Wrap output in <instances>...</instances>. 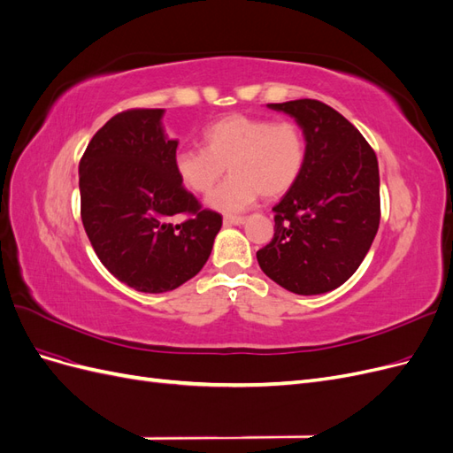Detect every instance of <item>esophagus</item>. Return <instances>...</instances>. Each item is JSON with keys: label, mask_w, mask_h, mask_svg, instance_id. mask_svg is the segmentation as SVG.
<instances>
[{"label": "esophagus", "mask_w": 453, "mask_h": 453, "mask_svg": "<svg viewBox=\"0 0 453 453\" xmlns=\"http://www.w3.org/2000/svg\"><path fill=\"white\" fill-rule=\"evenodd\" d=\"M223 223L226 226H232V225H243L245 223V217H238V215H226L223 219Z\"/></svg>", "instance_id": "obj_1"}]
</instances>
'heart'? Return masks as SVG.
<instances>
[{
	"instance_id": "b5f03b06",
	"label": "heart",
	"mask_w": 453,
	"mask_h": 453,
	"mask_svg": "<svg viewBox=\"0 0 453 453\" xmlns=\"http://www.w3.org/2000/svg\"><path fill=\"white\" fill-rule=\"evenodd\" d=\"M203 149H181L173 157L180 183L195 195L210 193L226 166L232 173L208 196L221 213H240L263 195L280 198L303 173L306 138L296 122L232 113L202 134Z\"/></svg>"
}]
</instances>
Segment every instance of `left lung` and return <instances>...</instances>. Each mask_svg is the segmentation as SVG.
<instances>
[{
  "instance_id": "left-lung-1",
  "label": "left lung",
  "mask_w": 453,
  "mask_h": 453,
  "mask_svg": "<svg viewBox=\"0 0 453 453\" xmlns=\"http://www.w3.org/2000/svg\"><path fill=\"white\" fill-rule=\"evenodd\" d=\"M296 120L306 162L296 183L273 205V238L257 251L270 280L295 295H321L346 283L380 226L376 153L361 132L318 100L268 104Z\"/></svg>"
}]
</instances>
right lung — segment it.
<instances>
[{"instance_id": "obj_1", "label": "right lung", "mask_w": 453, "mask_h": 453, "mask_svg": "<svg viewBox=\"0 0 453 453\" xmlns=\"http://www.w3.org/2000/svg\"><path fill=\"white\" fill-rule=\"evenodd\" d=\"M162 115H115L79 162L81 219L92 248L119 281L142 293L173 291L195 278L223 225L177 180L180 142L164 134Z\"/></svg>"}]
</instances>
